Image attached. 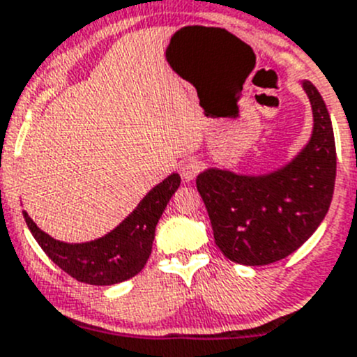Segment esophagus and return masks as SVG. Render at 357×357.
I'll return each instance as SVG.
<instances>
[{"mask_svg": "<svg viewBox=\"0 0 357 357\" xmlns=\"http://www.w3.org/2000/svg\"><path fill=\"white\" fill-rule=\"evenodd\" d=\"M201 170V165L197 163L196 160H185L182 165H180V175H182L183 182H190L194 180Z\"/></svg>", "mask_w": 357, "mask_h": 357, "instance_id": "1", "label": "esophagus"}]
</instances>
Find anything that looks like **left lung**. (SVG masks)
Instances as JSON below:
<instances>
[{"label": "left lung", "instance_id": "8db88e82", "mask_svg": "<svg viewBox=\"0 0 357 357\" xmlns=\"http://www.w3.org/2000/svg\"><path fill=\"white\" fill-rule=\"evenodd\" d=\"M302 88L314 125L309 142L290 163L262 175L208 168L196 178L215 243L236 264L267 266L284 259L328 213L337 175L333 126L317 88L305 79Z\"/></svg>", "mask_w": 357, "mask_h": 357}]
</instances>
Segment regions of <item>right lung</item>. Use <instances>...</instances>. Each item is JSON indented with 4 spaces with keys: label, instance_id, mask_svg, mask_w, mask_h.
Listing matches in <instances>:
<instances>
[{
    "label": "right lung",
    "instance_id": "obj_1",
    "mask_svg": "<svg viewBox=\"0 0 357 357\" xmlns=\"http://www.w3.org/2000/svg\"><path fill=\"white\" fill-rule=\"evenodd\" d=\"M180 185V175L172 174L154 185L135 210L102 238L86 243H63L41 231L22 211L31 234L55 264L81 283L109 287L137 276L146 266L154 232L168 201Z\"/></svg>",
    "mask_w": 357,
    "mask_h": 357
}]
</instances>
